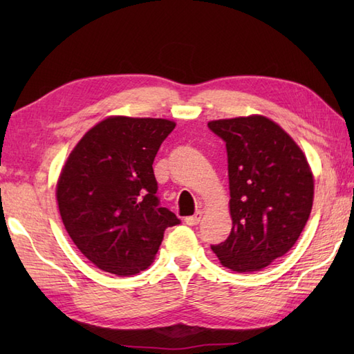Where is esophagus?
Here are the masks:
<instances>
[{
	"label": "esophagus",
	"instance_id": "34e87169",
	"mask_svg": "<svg viewBox=\"0 0 354 354\" xmlns=\"http://www.w3.org/2000/svg\"><path fill=\"white\" fill-rule=\"evenodd\" d=\"M201 219H202V212L199 209V212H196L193 216L187 217L185 222H187V225H190V227H194V225H198L201 222Z\"/></svg>",
	"mask_w": 354,
	"mask_h": 354
}]
</instances>
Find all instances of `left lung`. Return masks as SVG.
Wrapping results in <instances>:
<instances>
[{
  "label": "left lung",
  "instance_id": "left-lung-1",
  "mask_svg": "<svg viewBox=\"0 0 354 354\" xmlns=\"http://www.w3.org/2000/svg\"><path fill=\"white\" fill-rule=\"evenodd\" d=\"M208 127L227 145L228 239L212 250L225 268L252 272L295 245L313 204V175L303 150L263 115L214 120Z\"/></svg>",
  "mask_w": 354,
  "mask_h": 354
}]
</instances>
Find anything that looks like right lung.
I'll return each mask as SVG.
<instances>
[{
  "label": "right lung",
  "instance_id": "1",
  "mask_svg": "<svg viewBox=\"0 0 354 354\" xmlns=\"http://www.w3.org/2000/svg\"><path fill=\"white\" fill-rule=\"evenodd\" d=\"M164 118L108 117L73 149L56 198L65 230L85 257L115 275L145 270L164 231L181 223L160 207L153 160L175 129Z\"/></svg>",
  "mask_w": 354,
  "mask_h": 354
}]
</instances>
